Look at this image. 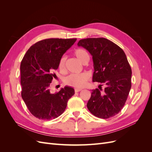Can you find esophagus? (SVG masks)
Here are the masks:
<instances>
[{
	"label": "esophagus",
	"instance_id": "1",
	"mask_svg": "<svg viewBox=\"0 0 152 152\" xmlns=\"http://www.w3.org/2000/svg\"><path fill=\"white\" fill-rule=\"evenodd\" d=\"M80 91H82V89H75V93H78V92H80Z\"/></svg>",
	"mask_w": 152,
	"mask_h": 152
}]
</instances>
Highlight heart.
I'll use <instances>...</instances> for the list:
<instances>
[{
	"label": "heart",
	"instance_id": "b5f03b06",
	"mask_svg": "<svg viewBox=\"0 0 152 152\" xmlns=\"http://www.w3.org/2000/svg\"><path fill=\"white\" fill-rule=\"evenodd\" d=\"M74 55L82 64H85L89 59V54L84 49H77L75 50ZM66 59V57L63 56L59 59L58 62V68L62 73L65 72ZM88 79L89 75L86 73H82L80 74H71L68 75L65 79V82L68 86L75 88H82L86 85Z\"/></svg>",
	"mask_w": 152,
	"mask_h": 152
}]
</instances>
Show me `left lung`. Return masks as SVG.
I'll return each instance as SVG.
<instances>
[{"label": "left lung", "instance_id": "obj_1", "mask_svg": "<svg viewBox=\"0 0 152 152\" xmlns=\"http://www.w3.org/2000/svg\"><path fill=\"white\" fill-rule=\"evenodd\" d=\"M77 45L87 49L93 56V81L106 86L103 93L98 89L92 90L87 108L101 118L116 115L125 104L131 87L132 71L125 53L105 38L82 39Z\"/></svg>", "mask_w": 152, "mask_h": 152}]
</instances>
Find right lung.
<instances>
[{"instance_id":"obj_1","label":"right lung","mask_w":152,"mask_h":152,"mask_svg":"<svg viewBox=\"0 0 152 152\" xmlns=\"http://www.w3.org/2000/svg\"><path fill=\"white\" fill-rule=\"evenodd\" d=\"M77 39H48L29 48L21 62V97L30 113L41 120L56 118L64 112L74 89L65 86L56 93L50 92L54 72L63 54Z\"/></svg>"}]
</instances>
